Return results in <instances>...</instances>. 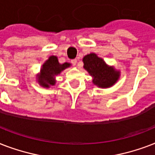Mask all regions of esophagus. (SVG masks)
Instances as JSON below:
<instances>
[{"label": "esophagus", "instance_id": "34e87169", "mask_svg": "<svg viewBox=\"0 0 155 155\" xmlns=\"http://www.w3.org/2000/svg\"><path fill=\"white\" fill-rule=\"evenodd\" d=\"M77 61H78L77 58H75V59H72V60H71V63H72L73 65H75V64L77 63Z\"/></svg>", "mask_w": 155, "mask_h": 155}]
</instances>
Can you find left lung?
I'll use <instances>...</instances> for the list:
<instances>
[{
	"mask_svg": "<svg viewBox=\"0 0 155 155\" xmlns=\"http://www.w3.org/2000/svg\"><path fill=\"white\" fill-rule=\"evenodd\" d=\"M84 68L92 77V83L102 88L112 87L120 77V71L108 66L95 53H91L83 58Z\"/></svg>",
	"mask_w": 155,
	"mask_h": 155,
	"instance_id": "left-lung-1",
	"label": "left lung"
}]
</instances>
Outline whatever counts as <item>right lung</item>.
Returning a JSON list of instances; mask_svg holds the SVG:
<instances>
[{
  "label": "right lung",
  "instance_id": "right-lung-1",
  "mask_svg": "<svg viewBox=\"0 0 155 155\" xmlns=\"http://www.w3.org/2000/svg\"><path fill=\"white\" fill-rule=\"evenodd\" d=\"M71 63H64L60 64L56 56H50L42 65L40 73L37 76V81L42 87H50L55 84V76L59 75L66 68H69Z\"/></svg>",
  "mask_w": 155,
  "mask_h": 155
}]
</instances>
